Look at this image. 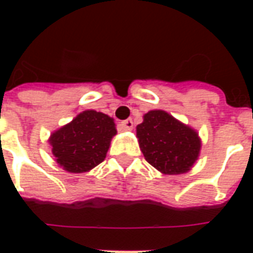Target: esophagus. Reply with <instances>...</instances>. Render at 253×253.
<instances>
[{"instance_id": "34e87169", "label": "esophagus", "mask_w": 253, "mask_h": 253, "mask_svg": "<svg viewBox=\"0 0 253 253\" xmlns=\"http://www.w3.org/2000/svg\"><path fill=\"white\" fill-rule=\"evenodd\" d=\"M121 126L123 127V130H132V127H134V123H132L131 119H126V121L122 122Z\"/></svg>"}]
</instances>
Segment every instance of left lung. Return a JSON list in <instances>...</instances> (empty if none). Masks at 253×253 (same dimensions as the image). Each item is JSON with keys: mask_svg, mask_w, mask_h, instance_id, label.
<instances>
[{"mask_svg": "<svg viewBox=\"0 0 253 253\" xmlns=\"http://www.w3.org/2000/svg\"><path fill=\"white\" fill-rule=\"evenodd\" d=\"M137 137L145 160L165 175L187 172L201 150L196 131L165 111H149L137 126Z\"/></svg>", "mask_w": 253, "mask_h": 253, "instance_id": "8db88e82", "label": "left lung"}]
</instances>
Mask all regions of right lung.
Masks as SVG:
<instances>
[{
  "mask_svg": "<svg viewBox=\"0 0 253 253\" xmlns=\"http://www.w3.org/2000/svg\"><path fill=\"white\" fill-rule=\"evenodd\" d=\"M115 134V123L110 116L93 110L84 111L52 134V154L67 172H86L104 161Z\"/></svg>",
  "mask_w": 253,
  "mask_h": 253,
  "instance_id": "obj_1",
  "label": "right lung"
}]
</instances>
